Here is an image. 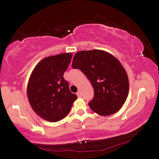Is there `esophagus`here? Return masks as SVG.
<instances>
[{
	"mask_svg": "<svg viewBox=\"0 0 159 159\" xmlns=\"http://www.w3.org/2000/svg\"><path fill=\"white\" fill-rule=\"evenodd\" d=\"M76 95H78V97H81V92H80V90L78 91L77 93H76Z\"/></svg>",
	"mask_w": 159,
	"mask_h": 159,
	"instance_id": "obj_1",
	"label": "esophagus"
}]
</instances>
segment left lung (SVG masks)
I'll list each match as a JSON object with an SVG mask.
<instances>
[{"mask_svg":"<svg viewBox=\"0 0 159 159\" xmlns=\"http://www.w3.org/2000/svg\"><path fill=\"white\" fill-rule=\"evenodd\" d=\"M72 68L80 69L92 84L94 97L88 105L102 116L114 114L127 99L128 78L121 64L103 50L80 51L74 55Z\"/></svg>","mask_w":159,"mask_h":159,"instance_id":"obj_1","label":"left lung"}]
</instances>
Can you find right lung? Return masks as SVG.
<instances>
[{"instance_id":"add662e5","label":"right lung","mask_w":159,"mask_h":159,"mask_svg":"<svg viewBox=\"0 0 159 159\" xmlns=\"http://www.w3.org/2000/svg\"><path fill=\"white\" fill-rule=\"evenodd\" d=\"M71 53L46 57L37 64L29 80L27 96L32 109L43 119L57 122L65 118L77 99L64 79Z\"/></svg>"}]
</instances>
